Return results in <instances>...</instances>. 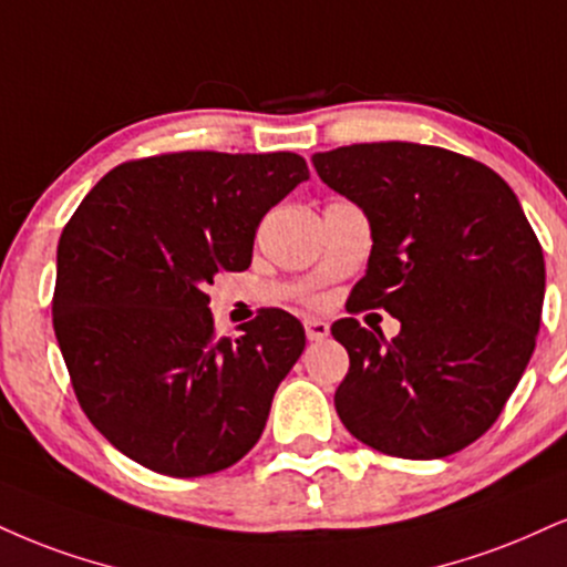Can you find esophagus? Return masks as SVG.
Masks as SVG:
<instances>
[{
	"instance_id": "1",
	"label": "esophagus",
	"mask_w": 567,
	"mask_h": 567,
	"mask_svg": "<svg viewBox=\"0 0 567 567\" xmlns=\"http://www.w3.org/2000/svg\"><path fill=\"white\" fill-rule=\"evenodd\" d=\"M303 330H306V338L313 340V343H319V340H324L330 336V324L322 322V319H303Z\"/></svg>"
}]
</instances>
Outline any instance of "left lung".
<instances>
[{
	"instance_id": "8db88e82",
	"label": "left lung",
	"mask_w": 567,
	"mask_h": 567,
	"mask_svg": "<svg viewBox=\"0 0 567 567\" xmlns=\"http://www.w3.org/2000/svg\"><path fill=\"white\" fill-rule=\"evenodd\" d=\"M311 161L372 227L351 317L332 324L351 359L336 391L340 422L401 460L460 452L494 425L536 349V231L499 174L452 150L370 142ZM367 308L399 318L400 336L361 328L355 313Z\"/></svg>"
}]
</instances>
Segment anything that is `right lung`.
<instances>
[{
  "instance_id": "add662e5",
  "label": "right lung",
  "mask_w": 567,
  "mask_h": 567,
  "mask_svg": "<svg viewBox=\"0 0 567 567\" xmlns=\"http://www.w3.org/2000/svg\"><path fill=\"white\" fill-rule=\"evenodd\" d=\"M303 179L296 153L150 155L102 176L65 224L54 336L89 422L128 460L197 478L261 439L303 327L261 309L218 336L206 285L248 269L266 210Z\"/></svg>"
}]
</instances>
